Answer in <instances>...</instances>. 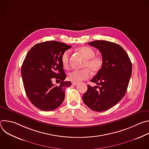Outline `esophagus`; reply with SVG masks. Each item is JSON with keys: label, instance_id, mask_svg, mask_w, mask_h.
I'll use <instances>...</instances> for the list:
<instances>
[{"label": "esophagus", "instance_id": "34e87169", "mask_svg": "<svg viewBox=\"0 0 149 149\" xmlns=\"http://www.w3.org/2000/svg\"><path fill=\"white\" fill-rule=\"evenodd\" d=\"M72 84L73 85V86H77V85H78V83L75 82H72Z\"/></svg>", "mask_w": 149, "mask_h": 149}]
</instances>
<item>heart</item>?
<instances>
[{
	"mask_svg": "<svg viewBox=\"0 0 149 149\" xmlns=\"http://www.w3.org/2000/svg\"><path fill=\"white\" fill-rule=\"evenodd\" d=\"M78 51L86 58L83 67L86 68L81 70H74L69 72L68 78L75 82H78L88 79L91 75L90 71L93 73L97 72L101 68L103 63L102 58L101 56L95 55V51L90 47H83L78 49ZM70 50H66L61 56V62L63 66L68 68L69 66Z\"/></svg>",
	"mask_w": 149,
	"mask_h": 149,
	"instance_id": "heart-1",
	"label": "heart"
}]
</instances>
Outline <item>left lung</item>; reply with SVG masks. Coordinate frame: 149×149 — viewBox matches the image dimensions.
Returning a JSON list of instances; mask_svg holds the SVG:
<instances>
[{
	"label": "left lung",
	"instance_id": "8db88e82",
	"mask_svg": "<svg viewBox=\"0 0 149 149\" xmlns=\"http://www.w3.org/2000/svg\"><path fill=\"white\" fill-rule=\"evenodd\" d=\"M88 44L100 51L103 63L97 74L91 80L97 86L93 87L88 85L82 100L92 110L101 112L112 108L125 94L132 75V64L124 49L114 42L94 40Z\"/></svg>",
	"mask_w": 149,
	"mask_h": 149
}]
</instances>
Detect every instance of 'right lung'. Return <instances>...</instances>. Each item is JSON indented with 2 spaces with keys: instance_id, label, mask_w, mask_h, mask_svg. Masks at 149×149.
I'll list each match as a JSON object with an SVG mask.
<instances>
[{
  "instance_id": "add662e5",
  "label": "right lung",
  "mask_w": 149,
  "mask_h": 149,
  "mask_svg": "<svg viewBox=\"0 0 149 149\" xmlns=\"http://www.w3.org/2000/svg\"><path fill=\"white\" fill-rule=\"evenodd\" d=\"M71 46L58 41L41 42L28 52L21 68V74L26 95L31 103L40 110L52 111L65 98V88L71 81L63 69L61 56ZM59 80V86L52 83Z\"/></svg>"
}]
</instances>
